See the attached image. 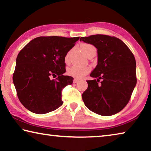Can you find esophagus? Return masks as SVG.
Listing matches in <instances>:
<instances>
[{
	"label": "esophagus",
	"instance_id": "1",
	"mask_svg": "<svg viewBox=\"0 0 151 151\" xmlns=\"http://www.w3.org/2000/svg\"><path fill=\"white\" fill-rule=\"evenodd\" d=\"M78 81H79L78 80V79H74V81H73V83H77Z\"/></svg>",
	"mask_w": 151,
	"mask_h": 151
}]
</instances>
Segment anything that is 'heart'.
<instances>
[{
	"mask_svg": "<svg viewBox=\"0 0 151 151\" xmlns=\"http://www.w3.org/2000/svg\"><path fill=\"white\" fill-rule=\"evenodd\" d=\"M81 48L82 50L83 51V52L86 55L89 51L91 50L92 49H94V47L93 45L91 44H87V43H83L81 45ZM70 51L66 53L65 57V63H68L69 62V58H70ZM90 68L86 67V66H73L70 68H68V74L70 76H73V77L75 78L80 79L83 78L85 75L90 72Z\"/></svg>",
	"mask_w": 151,
	"mask_h": 151,
	"instance_id": "1",
	"label": "heart"
}]
</instances>
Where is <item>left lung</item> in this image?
Returning <instances> with one entry per match:
<instances>
[{"label":"left lung","instance_id":"8db88e82","mask_svg":"<svg viewBox=\"0 0 151 151\" xmlns=\"http://www.w3.org/2000/svg\"><path fill=\"white\" fill-rule=\"evenodd\" d=\"M80 40L94 45L98 53L97 65L90 75L96 79L86 81L84 103L102 116L118 113L129 103L137 84L133 54L121 39L111 36L91 35Z\"/></svg>","mask_w":151,"mask_h":151}]
</instances>
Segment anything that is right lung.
Instances as JSON below:
<instances>
[{
	"instance_id": "add662e5",
	"label": "right lung",
	"mask_w": 151,
	"mask_h": 151,
	"mask_svg": "<svg viewBox=\"0 0 151 151\" xmlns=\"http://www.w3.org/2000/svg\"><path fill=\"white\" fill-rule=\"evenodd\" d=\"M79 38L39 37L20 51L12 79L19 101L29 111L42 114L62 105L63 88L74 79L63 75L65 57Z\"/></svg>"
}]
</instances>
